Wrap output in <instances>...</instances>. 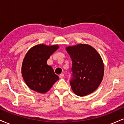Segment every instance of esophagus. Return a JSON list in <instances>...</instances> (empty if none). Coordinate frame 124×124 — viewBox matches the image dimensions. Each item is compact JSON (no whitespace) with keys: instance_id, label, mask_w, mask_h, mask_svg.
<instances>
[{"instance_id":"esophagus-1","label":"esophagus","mask_w":124,"mask_h":124,"mask_svg":"<svg viewBox=\"0 0 124 124\" xmlns=\"http://www.w3.org/2000/svg\"><path fill=\"white\" fill-rule=\"evenodd\" d=\"M64 77V74L63 73H61L59 75V78H63Z\"/></svg>"}]
</instances>
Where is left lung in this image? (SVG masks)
I'll use <instances>...</instances> for the list:
<instances>
[{
	"label": "left lung",
	"instance_id": "8db88e82",
	"mask_svg": "<svg viewBox=\"0 0 124 124\" xmlns=\"http://www.w3.org/2000/svg\"><path fill=\"white\" fill-rule=\"evenodd\" d=\"M72 61V78L70 85L79 96L93 93L100 86L104 76L102 58L94 48L87 44L66 48Z\"/></svg>",
	"mask_w": 124,
	"mask_h": 124
}]
</instances>
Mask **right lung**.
Wrapping results in <instances>:
<instances>
[{
	"label": "right lung",
	"instance_id": "obj_1",
	"mask_svg": "<svg viewBox=\"0 0 124 124\" xmlns=\"http://www.w3.org/2000/svg\"><path fill=\"white\" fill-rule=\"evenodd\" d=\"M58 48V45L47 46L38 44L28 51L23 62L21 73L30 89L45 93L59 80L53 68L46 63L51 55Z\"/></svg>",
	"mask_w": 124,
	"mask_h": 124
}]
</instances>
